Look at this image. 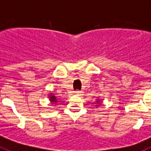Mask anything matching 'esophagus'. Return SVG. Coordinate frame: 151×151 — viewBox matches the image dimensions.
Returning a JSON list of instances; mask_svg holds the SVG:
<instances>
[{"mask_svg":"<svg viewBox=\"0 0 151 151\" xmlns=\"http://www.w3.org/2000/svg\"><path fill=\"white\" fill-rule=\"evenodd\" d=\"M75 95H76V96H81V95H83V92L79 91H75Z\"/></svg>","mask_w":151,"mask_h":151,"instance_id":"34e87169","label":"esophagus"}]
</instances>
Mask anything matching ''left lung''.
<instances>
[{"label": "left lung", "mask_w": 151, "mask_h": 151, "mask_svg": "<svg viewBox=\"0 0 151 151\" xmlns=\"http://www.w3.org/2000/svg\"><path fill=\"white\" fill-rule=\"evenodd\" d=\"M96 102H97L96 107H97V108H98V107H99V106H100V102H102V101H101V99H97V100H96Z\"/></svg>", "instance_id": "1"}]
</instances>
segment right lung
Here are the masks:
<instances>
[{"label": "right lung", "instance_id": "obj_1", "mask_svg": "<svg viewBox=\"0 0 151 151\" xmlns=\"http://www.w3.org/2000/svg\"><path fill=\"white\" fill-rule=\"evenodd\" d=\"M48 98H49V100H50V101L52 105H56L57 103V101H58L57 97L55 96L52 93H50V94H48Z\"/></svg>", "mask_w": 151, "mask_h": 151}]
</instances>
